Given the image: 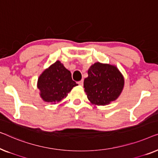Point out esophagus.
I'll return each mask as SVG.
<instances>
[{
  "instance_id": "esophagus-1",
  "label": "esophagus",
  "mask_w": 158,
  "mask_h": 158,
  "mask_svg": "<svg viewBox=\"0 0 158 158\" xmlns=\"http://www.w3.org/2000/svg\"><path fill=\"white\" fill-rule=\"evenodd\" d=\"M78 84L79 86H82L84 85V81L83 80H81V81H79V82H78Z\"/></svg>"
}]
</instances>
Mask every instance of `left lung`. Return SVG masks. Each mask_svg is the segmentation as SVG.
Here are the masks:
<instances>
[{"label":"left lung","mask_w":158,"mask_h":158,"mask_svg":"<svg viewBox=\"0 0 158 158\" xmlns=\"http://www.w3.org/2000/svg\"><path fill=\"white\" fill-rule=\"evenodd\" d=\"M124 79L116 66L96 62L88 69L84 81V92L91 103L107 105L115 101L123 92Z\"/></svg>","instance_id":"left-lung-1"}]
</instances>
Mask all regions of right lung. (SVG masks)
<instances>
[{"mask_svg": "<svg viewBox=\"0 0 158 158\" xmlns=\"http://www.w3.org/2000/svg\"><path fill=\"white\" fill-rule=\"evenodd\" d=\"M76 86L77 84L72 80L70 71L59 61L46 69L37 81L40 97L44 102L52 104H58L66 98Z\"/></svg>", "mask_w": 158, "mask_h": 158, "instance_id": "add662e5", "label": "right lung"}]
</instances>
